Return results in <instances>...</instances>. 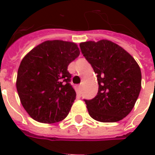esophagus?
I'll list each match as a JSON object with an SVG mask.
<instances>
[{"mask_svg": "<svg viewBox=\"0 0 155 155\" xmlns=\"http://www.w3.org/2000/svg\"><path fill=\"white\" fill-rule=\"evenodd\" d=\"M81 89H82V84H81L80 85H79V90H80V91H81Z\"/></svg>", "mask_w": 155, "mask_h": 155, "instance_id": "34e87169", "label": "esophagus"}]
</instances>
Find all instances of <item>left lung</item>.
I'll use <instances>...</instances> for the list:
<instances>
[{"instance_id": "obj_1", "label": "left lung", "mask_w": 155, "mask_h": 155, "mask_svg": "<svg viewBox=\"0 0 155 155\" xmlns=\"http://www.w3.org/2000/svg\"><path fill=\"white\" fill-rule=\"evenodd\" d=\"M81 52L97 74V95L84 100L94 120L112 123L123 120L135 104L141 90V71L135 60L108 40L85 41Z\"/></svg>"}]
</instances>
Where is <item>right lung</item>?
Returning a JSON list of instances; mask_svg holds the SVG:
<instances>
[{"label":"right lung","instance_id":"1","mask_svg":"<svg viewBox=\"0 0 155 155\" xmlns=\"http://www.w3.org/2000/svg\"><path fill=\"white\" fill-rule=\"evenodd\" d=\"M79 54L74 42L54 40L42 42L22 59L16 90L33 120L53 124L67 116L76 96L67 68Z\"/></svg>","mask_w":155,"mask_h":155}]
</instances>
